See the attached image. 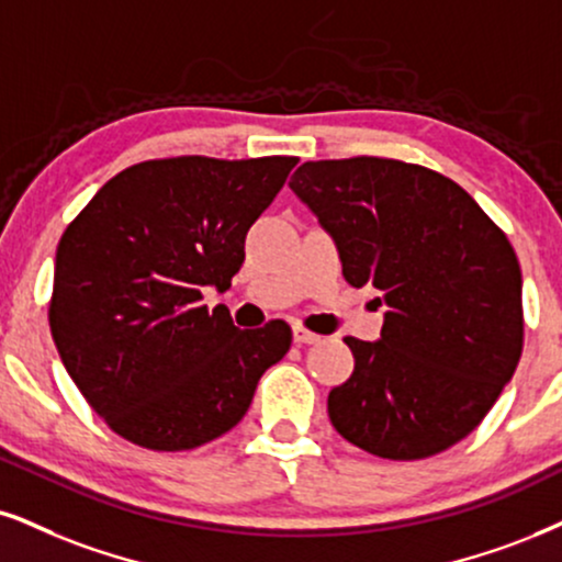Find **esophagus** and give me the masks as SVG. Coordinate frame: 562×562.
Wrapping results in <instances>:
<instances>
[{
    "instance_id": "34e87169",
    "label": "esophagus",
    "mask_w": 562,
    "mask_h": 562,
    "mask_svg": "<svg viewBox=\"0 0 562 562\" xmlns=\"http://www.w3.org/2000/svg\"><path fill=\"white\" fill-rule=\"evenodd\" d=\"M323 336L313 334V330H307L304 325H294V344L300 346H310V344H321Z\"/></svg>"
}]
</instances>
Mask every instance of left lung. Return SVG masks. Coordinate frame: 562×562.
<instances>
[{"mask_svg": "<svg viewBox=\"0 0 562 562\" xmlns=\"http://www.w3.org/2000/svg\"><path fill=\"white\" fill-rule=\"evenodd\" d=\"M289 187L336 239L344 279L387 304L380 341L346 336L355 372L328 396L338 435L417 461L467 438L524 351L521 268L463 187L380 156L307 161Z\"/></svg>", "mask_w": 562, "mask_h": 562, "instance_id": "1", "label": "left lung"}]
</instances>
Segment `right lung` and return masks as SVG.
Instances as JSON below:
<instances>
[{
    "mask_svg": "<svg viewBox=\"0 0 562 562\" xmlns=\"http://www.w3.org/2000/svg\"><path fill=\"white\" fill-rule=\"evenodd\" d=\"M300 158H154L120 171L61 234L48 328L99 417L148 450H192L245 417L292 346L239 330L203 289L232 286L245 237Z\"/></svg>",
    "mask_w": 562,
    "mask_h": 562,
    "instance_id": "1",
    "label": "right lung"
}]
</instances>
